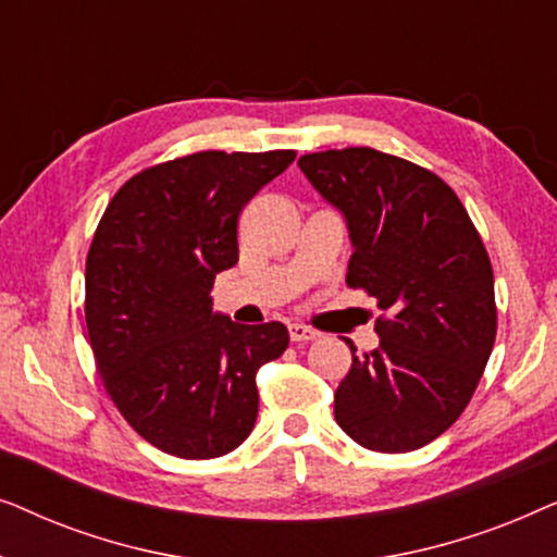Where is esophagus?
Segmentation results:
<instances>
[{
  "label": "esophagus",
  "instance_id": "34e87169",
  "mask_svg": "<svg viewBox=\"0 0 557 557\" xmlns=\"http://www.w3.org/2000/svg\"><path fill=\"white\" fill-rule=\"evenodd\" d=\"M288 337H292V342H311L319 337V332L307 324H288Z\"/></svg>",
  "mask_w": 557,
  "mask_h": 557
}]
</instances>
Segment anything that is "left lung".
<instances>
[{"instance_id":"8db88e82","label":"left lung","mask_w":557,"mask_h":557,"mask_svg":"<svg viewBox=\"0 0 557 557\" xmlns=\"http://www.w3.org/2000/svg\"><path fill=\"white\" fill-rule=\"evenodd\" d=\"M301 172L347 218V286L375 296L380 347L334 393V418L380 454L416 451L459 421L497 337L482 235L438 174L370 147L304 154Z\"/></svg>"}]
</instances>
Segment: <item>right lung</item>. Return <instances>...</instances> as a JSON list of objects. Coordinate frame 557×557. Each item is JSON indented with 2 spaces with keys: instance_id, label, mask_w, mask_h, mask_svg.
I'll list each match as a JSON object with an SVG mask.
<instances>
[{
  "instance_id": "right-lung-1",
  "label": "right lung",
  "mask_w": 557,
  "mask_h": 557,
  "mask_svg": "<svg viewBox=\"0 0 557 557\" xmlns=\"http://www.w3.org/2000/svg\"><path fill=\"white\" fill-rule=\"evenodd\" d=\"M294 149H208L136 172L86 258V326L126 423L180 459L238 448L258 416L256 372L288 347L281 322L212 314L215 273L238 263V218Z\"/></svg>"
}]
</instances>
